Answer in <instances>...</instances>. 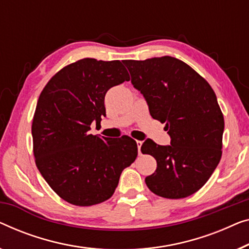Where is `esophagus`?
<instances>
[{
	"mask_svg": "<svg viewBox=\"0 0 249 249\" xmlns=\"http://www.w3.org/2000/svg\"><path fill=\"white\" fill-rule=\"evenodd\" d=\"M142 142H140V140H137V146H138L139 155H142V150H140V148H142Z\"/></svg>",
	"mask_w": 249,
	"mask_h": 249,
	"instance_id": "obj_1",
	"label": "esophagus"
}]
</instances>
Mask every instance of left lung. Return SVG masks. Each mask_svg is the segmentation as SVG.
I'll list each match as a JSON object with an SVG mask.
<instances>
[{
    "label": "left lung",
    "mask_w": 249,
    "mask_h": 249,
    "mask_svg": "<svg viewBox=\"0 0 249 249\" xmlns=\"http://www.w3.org/2000/svg\"><path fill=\"white\" fill-rule=\"evenodd\" d=\"M133 88L142 93L150 116L171 137V145L146 139L142 153L157 161L145 182L151 192L182 199L202 187L221 158L225 121L217 96L192 67L171 56L125 60Z\"/></svg>",
    "instance_id": "1"
}]
</instances>
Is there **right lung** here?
Returning a JSON list of instances; mask_svg holds the SVG:
<instances>
[{
    "label": "right lung",
    "instance_id": "1",
    "mask_svg": "<svg viewBox=\"0 0 249 249\" xmlns=\"http://www.w3.org/2000/svg\"><path fill=\"white\" fill-rule=\"evenodd\" d=\"M129 78L120 60L84 58L60 70L39 96L31 128L36 165L68 203L89 207L110 199L138 155L130 137L89 132L106 116L107 89Z\"/></svg>",
    "mask_w": 249,
    "mask_h": 249
}]
</instances>
